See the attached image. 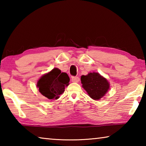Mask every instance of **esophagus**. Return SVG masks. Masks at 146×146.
I'll return each mask as SVG.
<instances>
[{
  "label": "esophagus",
  "mask_w": 146,
  "mask_h": 146,
  "mask_svg": "<svg viewBox=\"0 0 146 146\" xmlns=\"http://www.w3.org/2000/svg\"><path fill=\"white\" fill-rule=\"evenodd\" d=\"M79 80V78L78 76H72V78H71V80H72L73 82H78Z\"/></svg>",
  "instance_id": "1"
}]
</instances>
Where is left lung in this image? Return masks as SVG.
Returning <instances> with one entry per match:
<instances>
[{"instance_id":"8db88e82","label":"left lung","mask_w":146,"mask_h":146,"mask_svg":"<svg viewBox=\"0 0 146 146\" xmlns=\"http://www.w3.org/2000/svg\"><path fill=\"white\" fill-rule=\"evenodd\" d=\"M82 87L94 100H99L107 92L110 84L105 78L98 73H90L80 78Z\"/></svg>"}]
</instances>
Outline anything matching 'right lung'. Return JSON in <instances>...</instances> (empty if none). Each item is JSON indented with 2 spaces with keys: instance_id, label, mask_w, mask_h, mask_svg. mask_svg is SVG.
<instances>
[{
  "instance_id": "right-lung-1",
  "label": "right lung",
  "mask_w": 146,
  "mask_h": 146,
  "mask_svg": "<svg viewBox=\"0 0 146 146\" xmlns=\"http://www.w3.org/2000/svg\"><path fill=\"white\" fill-rule=\"evenodd\" d=\"M69 82L70 77L67 73H61L58 68H54L39 79L37 87L42 95L48 99H57L64 93L65 86L69 85Z\"/></svg>"
}]
</instances>
